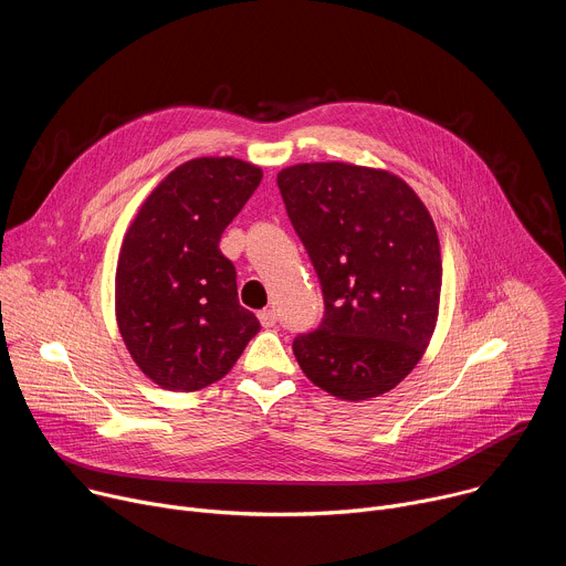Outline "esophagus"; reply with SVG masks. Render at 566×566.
<instances>
[{
	"instance_id": "obj_1",
	"label": "esophagus",
	"mask_w": 566,
	"mask_h": 566,
	"mask_svg": "<svg viewBox=\"0 0 566 566\" xmlns=\"http://www.w3.org/2000/svg\"><path fill=\"white\" fill-rule=\"evenodd\" d=\"M258 317H260V322H262V327H266V329L275 327V322H277V315H275V311H271V308L260 311Z\"/></svg>"
}]
</instances>
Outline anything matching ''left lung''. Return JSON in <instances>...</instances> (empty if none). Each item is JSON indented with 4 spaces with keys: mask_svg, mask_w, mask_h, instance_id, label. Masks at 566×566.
I'll list each match as a JSON object with an SVG mask.
<instances>
[{
    "mask_svg": "<svg viewBox=\"0 0 566 566\" xmlns=\"http://www.w3.org/2000/svg\"><path fill=\"white\" fill-rule=\"evenodd\" d=\"M289 219L319 280V325L293 340L311 382L343 400L396 387L437 325L441 253L430 212L398 177L349 164L277 175Z\"/></svg>",
    "mask_w": 566,
    "mask_h": 566,
    "instance_id": "obj_1",
    "label": "left lung"
}]
</instances>
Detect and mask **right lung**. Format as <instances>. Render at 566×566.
<instances>
[{
	"label": "right lung",
	"instance_id": "obj_1",
	"mask_svg": "<svg viewBox=\"0 0 566 566\" xmlns=\"http://www.w3.org/2000/svg\"><path fill=\"white\" fill-rule=\"evenodd\" d=\"M262 170L237 158H195L140 206L116 269L120 336L145 376L172 391L230 371L260 319L237 300V271L219 251Z\"/></svg>",
	"mask_w": 566,
	"mask_h": 566
}]
</instances>
